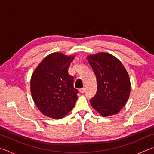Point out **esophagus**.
<instances>
[{
	"label": "esophagus",
	"mask_w": 154,
	"mask_h": 154,
	"mask_svg": "<svg viewBox=\"0 0 154 154\" xmlns=\"http://www.w3.org/2000/svg\"><path fill=\"white\" fill-rule=\"evenodd\" d=\"M79 92L80 93H84L85 92V88H81V89H79Z\"/></svg>",
	"instance_id": "34e87169"
}]
</instances>
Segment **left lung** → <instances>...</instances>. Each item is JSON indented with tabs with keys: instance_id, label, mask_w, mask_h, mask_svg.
Listing matches in <instances>:
<instances>
[{
	"instance_id": "1",
	"label": "left lung",
	"mask_w": 154,
	"mask_h": 154,
	"mask_svg": "<svg viewBox=\"0 0 154 154\" xmlns=\"http://www.w3.org/2000/svg\"><path fill=\"white\" fill-rule=\"evenodd\" d=\"M97 81V92L90 100L103 117L119 113L128 100L130 81L122 62L110 54L100 52L87 57Z\"/></svg>"
}]
</instances>
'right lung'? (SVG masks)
Listing matches in <instances>:
<instances>
[{
	"instance_id": "obj_1",
	"label": "right lung",
	"mask_w": 154,
	"mask_h": 154,
	"mask_svg": "<svg viewBox=\"0 0 154 154\" xmlns=\"http://www.w3.org/2000/svg\"><path fill=\"white\" fill-rule=\"evenodd\" d=\"M74 56L59 52L47 56L33 72L30 92L41 113L53 119L63 118L74 107L78 90L68 72Z\"/></svg>"
}]
</instances>
